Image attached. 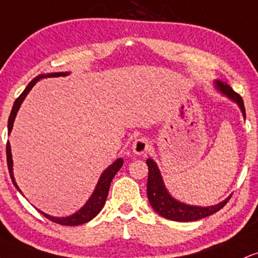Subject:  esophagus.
Here are the masks:
<instances>
[{
    "mask_svg": "<svg viewBox=\"0 0 258 258\" xmlns=\"http://www.w3.org/2000/svg\"><path fill=\"white\" fill-rule=\"evenodd\" d=\"M150 149H151V144L147 138L136 139L135 143H133V145H132L133 153L137 154V155H142V154L148 153Z\"/></svg>",
    "mask_w": 258,
    "mask_h": 258,
    "instance_id": "esophagus-1",
    "label": "esophagus"
}]
</instances>
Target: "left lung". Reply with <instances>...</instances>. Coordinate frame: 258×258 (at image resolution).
<instances>
[{
    "mask_svg": "<svg viewBox=\"0 0 258 258\" xmlns=\"http://www.w3.org/2000/svg\"><path fill=\"white\" fill-rule=\"evenodd\" d=\"M216 88H218L222 94H225L231 99H233L234 102H237L245 117V107L243 98L240 97V95L234 92L233 89L229 85H227V84L219 82V80H216ZM147 164L149 168L147 186L148 200L150 202V206L154 208L155 212L162 216V218L181 222L196 221V220L204 219L207 218V216L212 215L214 213L219 212L221 208H223L227 204L229 198H231L228 197L227 200L222 201L221 203L212 207H196L181 203V202L174 200V198L168 194L166 186L163 184L162 176H161V173L159 168H157L156 163H155L151 159H148Z\"/></svg>",
    "mask_w": 258,
    "mask_h": 258,
    "instance_id": "8db88e82",
    "label": "left lung"
}]
</instances>
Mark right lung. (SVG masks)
Instances as JSON below:
<instances>
[{"label": "right lung", "mask_w": 258, "mask_h": 258, "mask_svg": "<svg viewBox=\"0 0 258 258\" xmlns=\"http://www.w3.org/2000/svg\"><path fill=\"white\" fill-rule=\"evenodd\" d=\"M67 74L68 73L62 72V73L46 74V76H43V74L37 76L36 78L26 86V89L24 90L23 94H21L19 97L15 99L14 105H13V108H12V111H11V115H9V119H8V133H11L12 128H13L14 119H15V116H17L18 110H19L21 102L24 101L25 97H26V95L29 94L30 90L33 88V85H35V84L38 82L39 79L46 78V77H61V76L64 77V76H67ZM6 153H7V164H8L9 175H11V179H12V181H13V184L15 185V187L19 190V187H18L17 182H15V180H14V175H13V161H12V153H11V145H9V142H7ZM122 162H123L122 159H117L115 162H114L113 164H110V166L108 167V168L105 169L103 173H102L101 178H99V180H98L97 186H96L92 196L90 197V200L88 202H86L85 206H84L82 209L79 210V212L73 214L72 216H67V218H54V216H50V215H48V214L40 212V210H38V212L42 214L43 216H45L46 219L50 220V221L55 222V223H60V225H63V226H78V225H83V223H85V222H89L90 220L94 219L95 216L97 215L99 212H101L102 208H103L105 200H107V197H108V192H109L111 180H113L114 176H115L117 170L121 168Z\"/></svg>", "instance_id": "right-lung-1"}]
</instances>
